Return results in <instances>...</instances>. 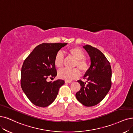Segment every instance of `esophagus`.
I'll use <instances>...</instances> for the list:
<instances>
[{"label":"esophagus","instance_id":"esophagus-1","mask_svg":"<svg viewBox=\"0 0 133 133\" xmlns=\"http://www.w3.org/2000/svg\"><path fill=\"white\" fill-rule=\"evenodd\" d=\"M72 82L71 81H65V83H72Z\"/></svg>","mask_w":133,"mask_h":133}]
</instances>
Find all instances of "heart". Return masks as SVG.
Instances as JSON below:
<instances>
[{
  "mask_svg": "<svg viewBox=\"0 0 133 133\" xmlns=\"http://www.w3.org/2000/svg\"><path fill=\"white\" fill-rule=\"evenodd\" d=\"M68 52L77 60L75 67H77L82 73L86 72L89 69V64L85 59L84 58L85 55L82 49L79 47H73L68 50ZM54 63L56 67L58 68H60L63 66V56L61 52L56 54L55 59H54ZM79 71L77 68H75L73 70L63 68V69L60 70L58 72L59 78L67 81L76 79L79 77Z\"/></svg>",
  "mask_w": 133,
  "mask_h": 133,
  "instance_id": "1",
  "label": "heart"
}]
</instances>
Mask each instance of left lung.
<instances>
[{
  "label": "left lung",
  "instance_id": "left-lung-1",
  "mask_svg": "<svg viewBox=\"0 0 133 133\" xmlns=\"http://www.w3.org/2000/svg\"><path fill=\"white\" fill-rule=\"evenodd\" d=\"M90 58V66L84 76L86 82H77L81 89L76 94L78 101L87 107L99 104L106 96L111 87L110 63L99 49L89 45L83 46Z\"/></svg>",
  "mask_w": 133,
  "mask_h": 133
}]
</instances>
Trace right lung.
I'll use <instances>...</instances> for the list:
<instances>
[{"mask_svg": "<svg viewBox=\"0 0 133 133\" xmlns=\"http://www.w3.org/2000/svg\"><path fill=\"white\" fill-rule=\"evenodd\" d=\"M67 43H42L33 49L24 61L21 69V85L34 105L45 107L55 100L65 81L47 82L57 76L54 59L57 52Z\"/></svg>", "mask_w": 133, "mask_h": 133, "instance_id": "obj_1", "label": "right lung"}]
</instances>
